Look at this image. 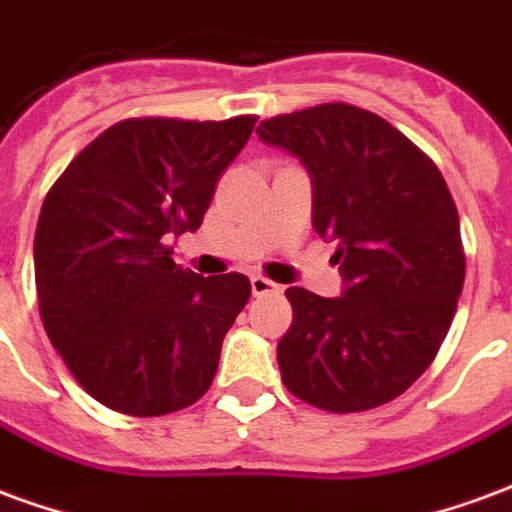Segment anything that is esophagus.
Returning a JSON list of instances; mask_svg holds the SVG:
<instances>
[{"label":"esophagus","mask_w":512,"mask_h":512,"mask_svg":"<svg viewBox=\"0 0 512 512\" xmlns=\"http://www.w3.org/2000/svg\"><path fill=\"white\" fill-rule=\"evenodd\" d=\"M249 282H252V293H255V296H266V293H279V290H282L277 282L260 277V274H255V277L249 279Z\"/></svg>","instance_id":"34e87169"}]
</instances>
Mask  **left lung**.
<instances>
[{
	"mask_svg": "<svg viewBox=\"0 0 512 512\" xmlns=\"http://www.w3.org/2000/svg\"><path fill=\"white\" fill-rule=\"evenodd\" d=\"M263 142L312 178V227L337 241L340 299L288 288L277 345L290 395L332 414L384 406L439 354L466 277L458 208L439 167L384 117L318 104L263 120Z\"/></svg>",
	"mask_w": 512,
	"mask_h": 512,
	"instance_id": "1",
	"label": "left lung"
}]
</instances>
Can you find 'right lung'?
Wrapping results in <instances>:
<instances>
[{
    "label": "right lung",
    "mask_w": 512,
    "mask_h": 512,
    "mask_svg": "<svg viewBox=\"0 0 512 512\" xmlns=\"http://www.w3.org/2000/svg\"><path fill=\"white\" fill-rule=\"evenodd\" d=\"M257 117H128L73 158L43 200L35 285L43 329L87 395L128 417H164L211 386L244 310V274L175 266Z\"/></svg>",
    "instance_id": "right-lung-1"
}]
</instances>
